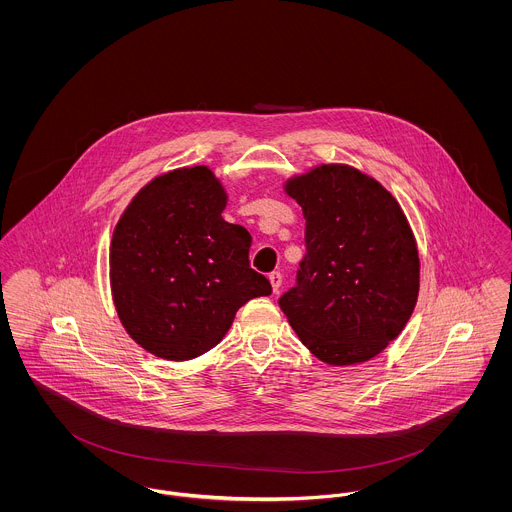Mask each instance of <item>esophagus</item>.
<instances>
[{"instance_id":"esophagus-1","label":"esophagus","mask_w":512,"mask_h":512,"mask_svg":"<svg viewBox=\"0 0 512 512\" xmlns=\"http://www.w3.org/2000/svg\"><path fill=\"white\" fill-rule=\"evenodd\" d=\"M269 280H271V284H273V290L278 292L280 286H282V273H280V271H273V273L269 275Z\"/></svg>"}]
</instances>
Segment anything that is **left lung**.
<instances>
[{
    "mask_svg": "<svg viewBox=\"0 0 512 512\" xmlns=\"http://www.w3.org/2000/svg\"><path fill=\"white\" fill-rule=\"evenodd\" d=\"M286 193L304 210L306 255L280 310L319 360H370L417 304L419 253L403 210L349 165H319L290 179Z\"/></svg>",
    "mask_w": 512,
    "mask_h": 512,
    "instance_id": "left-lung-1",
    "label": "left lung"
}]
</instances>
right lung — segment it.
I'll return each mask as SVG.
<instances>
[{
    "label": "right lung",
    "mask_w": 512,
    "mask_h": 512,
    "mask_svg": "<svg viewBox=\"0 0 512 512\" xmlns=\"http://www.w3.org/2000/svg\"><path fill=\"white\" fill-rule=\"evenodd\" d=\"M214 173L185 167L159 175L124 210L111 243V288L128 335L148 353L191 360L216 347L236 312L269 296L251 269V234L222 218Z\"/></svg>",
    "instance_id": "1"
}]
</instances>
